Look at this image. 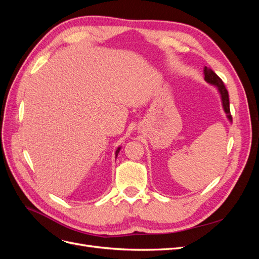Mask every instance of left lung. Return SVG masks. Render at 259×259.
<instances>
[{
    "label": "left lung",
    "instance_id": "left-lung-1",
    "mask_svg": "<svg viewBox=\"0 0 259 259\" xmlns=\"http://www.w3.org/2000/svg\"><path fill=\"white\" fill-rule=\"evenodd\" d=\"M204 80L210 84L214 85L217 89L219 95H221L222 99V104H223V109L224 111L227 114V119H228L229 122H232V116L230 114V105H229V95H228V91H227L226 86L224 82L222 81L221 77H219L213 70L208 69L207 67H204Z\"/></svg>",
    "mask_w": 259,
    "mask_h": 259
}]
</instances>
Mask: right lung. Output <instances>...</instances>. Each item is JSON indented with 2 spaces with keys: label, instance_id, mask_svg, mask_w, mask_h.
I'll return each mask as SVG.
<instances>
[{
  "label": "right lung",
  "instance_id": "obj_1",
  "mask_svg": "<svg viewBox=\"0 0 259 259\" xmlns=\"http://www.w3.org/2000/svg\"><path fill=\"white\" fill-rule=\"evenodd\" d=\"M120 150H121V146L116 149V151H115V156H117V154H119V152H120Z\"/></svg>",
  "mask_w": 259,
  "mask_h": 259
}]
</instances>
